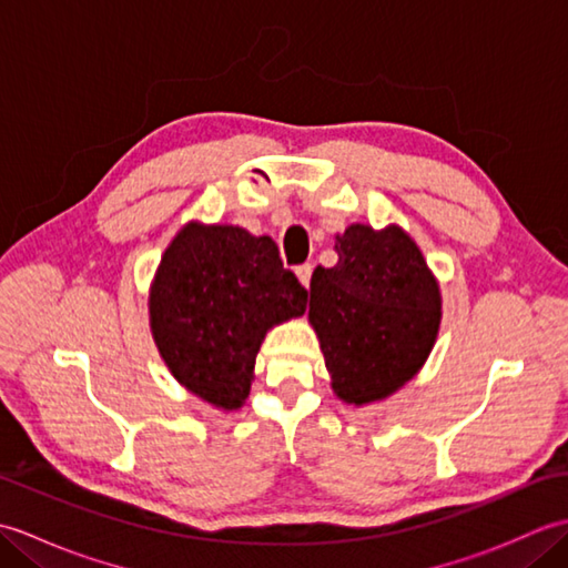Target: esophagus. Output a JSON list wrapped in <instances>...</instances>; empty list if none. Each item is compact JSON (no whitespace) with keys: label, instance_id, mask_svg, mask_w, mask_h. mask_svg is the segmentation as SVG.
Listing matches in <instances>:
<instances>
[{"label":"esophagus","instance_id":"34e87169","mask_svg":"<svg viewBox=\"0 0 568 568\" xmlns=\"http://www.w3.org/2000/svg\"><path fill=\"white\" fill-rule=\"evenodd\" d=\"M312 271H315V265H312V263H303V265H297V268H295V273H297V277H300V283H303L305 287H310Z\"/></svg>","mask_w":568,"mask_h":568}]
</instances>
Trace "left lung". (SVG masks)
Instances as JSON below:
<instances>
[{
  "label": "left lung",
  "mask_w": 568,
  "mask_h": 568,
  "mask_svg": "<svg viewBox=\"0 0 568 568\" xmlns=\"http://www.w3.org/2000/svg\"><path fill=\"white\" fill-rule=\"evenodd\" d=\"M334 268L317 265L310 283V322L320 336L332 390L366 405L415 376L442 320L437 277L400 226L381 232L352 224L336 234Z\"/></svg>",
  "instance_id": "1"
}]
</instances>
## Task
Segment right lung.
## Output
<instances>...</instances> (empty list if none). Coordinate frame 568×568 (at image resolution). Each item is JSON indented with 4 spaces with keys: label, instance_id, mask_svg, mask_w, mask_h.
<instances>
[{
    "label": "right lung",
    "instance_id": "add662e5",
    "mask_svg": "<svg viewBox=\"0 0 568 568\" xmlns=\"http://www.w3.org/2000/svg\"><path fill=\"white\" fill-rule=\"evenodd\" d=\"M307 291L283 268L271 236L190 222L155 271L153 342L178 383L222 409L244 405L273 324L305 315Z\"/></svg>",
    "mask_w": 568,
    "mask_h": 568
}]
</instances>
